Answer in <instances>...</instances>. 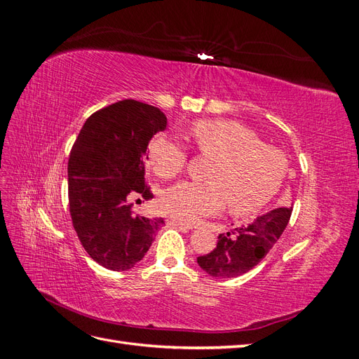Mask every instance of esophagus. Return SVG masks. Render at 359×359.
Masks as SVG:
<instances>
[{
	"instance_id": "1",
	"label": "esophagus",
	"mask_w": 359,
	"mask_h": 359,
	"mask_svg": "<svg viewBox=\"0 0 359 359\" xmlns=\"http://www.w3.org/2000/svg\"><path fill=\"white\" fill-rule=\"evenodd\" d=\"M168 223L172 224V226L180 227V229H182V231H190V229H193V226H190V224H187V223H184V222H181V220H177V219H169Z\"/></svg>"
}]
</instances>
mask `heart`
<instances>
[{
	"instance_id": "b5f03b06",
	"label": "heart",
	"mask_w": 359,
	"mask_h": 359,
	"mask_svg": "<svg viewBox=\"0 0 359 359\" xmlns=\"http://www.w3.org/2000/svg\"><path fill=\"white\" fill-rule=\"evenodd\" d=\"M194 142L203 156L215 158L210 182H180L163 194L161 206L184 223H198L219 214L226 203L236 215L260 211L274 198L285 180L287 161L281 151L264 145L248 127L236 121H201L193 128ZM149 161L161 178H173L184 169L187 154L166 136L156 137L148 149Z\"/></svg>"
}]
</instances>
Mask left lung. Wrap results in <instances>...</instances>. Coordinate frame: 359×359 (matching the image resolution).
Instances as JSON below:
<instances>
[{
	"mask_svg": "<svg viewBox=\"0 0 359 359\" xmlns=\"http://www.w3.org/2000/svg\"><path fill=\"white\" fill-rule=\"evenodd\" d=\"M292 214L287 208H276L255 220L219 235V243L211 253L199 256L198 264L217 278H232L253 269L262 260L286 229Z\"/></svg>",
	"mask_w": 359,
	"mask_h": 359,
	"instance_id": "left-lung-1",
	"label": "left lung"
}]
</instances>
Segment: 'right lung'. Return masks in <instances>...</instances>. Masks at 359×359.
I'll return each mask as SVG.
<instances>
[{
	"label": "right lung",
	"mask_w": 359,
	"mask_h": 359,
	"mask_svg": "<svg viewBox=\"0 0 359 359\" xmlns=\"http://www.w3.org/2000/svg\"><path fill=\"white\" fill-rule=\"evenodd\" d=\"M168 126L158 107L123 100L93 114L69 158L72 222L97 264L127 271L144 259L163 219L133 214L132 199H151L145 186L149 140Z\"/></svg>",
	"instance_id": "right-lung-1"
}]
</instances>
